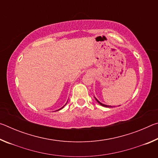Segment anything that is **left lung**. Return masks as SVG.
<instances>
[{
	"mask_svg": "<svg viewBox=\"0 0 158 158\" xmlns=\"http://www.w3.org/2000/svg\"><path fill=\"white\" fill-rule=\"evenodd\" d=\"M95 100H97V102H98L99 104H100V105H102V106H105V107H111V106H109V105H104V104H102V103H101V102H100V101H98V100H97V99H96L95 98Z\"/></svg>",
	"mask_w": 158,
	"mask_h": 158,
	"instance_id": "8db88e82",
	"label": "left lung"
}]
</instances>
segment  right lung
Returning a JSON list of instances; mask_svg holds the SVG:
<instances>
[{
	"label": "right lung",
	"instance_id": "add662e5",
	"mask_svg": "<svg viewBox=\"0 0 158 158\" xmlns=\"http://www.w3.org/2000/svg\"><path fill=\"white\" fill-rule=\"evenodd\" d=\"M66 104H67V103H66ZM64 106H65V105H64ZM64 106H63V107H62V108H60V109H58V110H60V109H63V108L64 107ZM58 110H57V111H58Z\"/></svg>",
	"mask_w": 158,
	"mask_h": 158
}]
</instances>
